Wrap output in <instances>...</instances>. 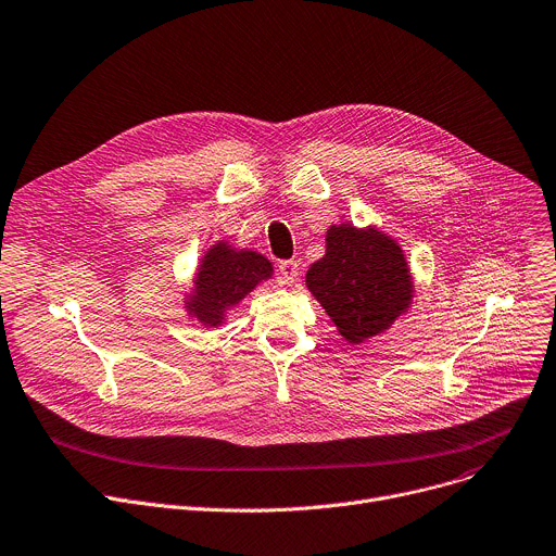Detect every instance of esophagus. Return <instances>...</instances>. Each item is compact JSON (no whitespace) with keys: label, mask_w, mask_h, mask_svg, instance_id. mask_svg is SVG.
Listing matches in <instances>:
<instances>
[{"label":"esophagus","mask_w":556,"mask_h":556,"mask_svg":"<svg viewBox=\"0 0 556 556\" xmlns=\"http://www.w3.org/2000/svg\"><path fill=\"white\" fill-rule=\"evenodd\" d=\"M279 275L283 279V283H294L299 279V266L296 262H281L279 264Z\"/></svg>","instance_id":"esophagus-1"}]
</instances>
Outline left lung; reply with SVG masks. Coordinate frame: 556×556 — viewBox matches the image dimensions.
<instances>
[{"mask_svg":"<svg viewBox=\"0 0 556 556\" xmlns=\"http://www.w3.org/2000/svg\"><path fill=\"white\" fill-rule=\"evenodd\" d=\"M306 286L348 343L388 330L415 292L401 245L377 228L352 224L328 228L326 255L306 273Z\"/></svg>","mask_w":556,"mask_h":556,"instance_id":"1","label":"left lung"}]
</instances>
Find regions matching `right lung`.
<instances>
[{
  "instance_id": "add662e5",
  "label": "right lung",
  "mask_w": 556,
  "mask_h": 556,
  "mask_svg": "<svg viewBox=\"0 0 556 556\" xmlns=\"http://www.w3.org/2000/svg\"><path fill=\"white\" fill-rule=\"evenodd\" d=\"M273 277V264L255 250L232 248L226 239L211 245L194 275L192 292L186 296L188 317L201 326L217 328L226 311Z\"/></svg>"
}]
</instances>
